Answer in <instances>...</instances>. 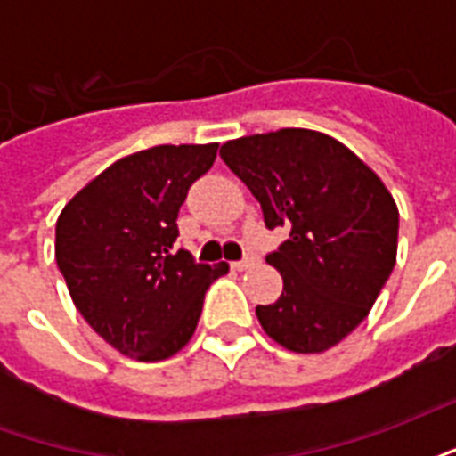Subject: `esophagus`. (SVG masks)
<instances>
[{"instance_id":"esophagus-1","label":"esophagus","mask_w":456,"mask_h":456,"mask_svg":"<svg viewBox=\"0 0 456 456\" xmlns=\"http://www.w3.org/2000/svg\"><path fill=\"white\" fill-rule=\"evenodd\" d=\"M248 266H254V258L251 256L241 258V261H234V264H232V268H234V271H247Z\"/></svg>"}]
</instances>
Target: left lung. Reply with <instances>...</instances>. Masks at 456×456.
I'll return each instance as SVG.
<instances>
[{"instance_id": "left-lung-1", "label": "left lung", "mask_w": 456, "mask_h": 456, "mask_svg": "<svg viewBox=\"0 0 456 456\" xmlns=\"http://www.w3.org/2000/svg\"><path fill=\"white\" fill-rule=\"evenodd\" d=\"M219 156L290 237L268 254L283 293L256 317L297 354L335 346L359 327L395 266L398 208L381 178L327 134L278 129L227 141Z\"/></svg>"}]
</instances>
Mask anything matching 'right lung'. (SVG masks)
Returning <instances> with one entry per match:
<instances>
[{"label": "right lung", "instance_id": "obj_1", "mask_svg": "<svg viewBox=\"0 0 456 456\" xmlns=\"http://www.w3.org/2000/svg\"><path fill=\"white\" fill-rule=\"evenodd\" d=\"M219 143L153 146L90 180L55 222V261L70 297L104 342L136 362L178 354L202 300L227 264H195L178 239V212Z\"/></svg>", "mask_w": 456, "mask_h": 456}]
</instances>
